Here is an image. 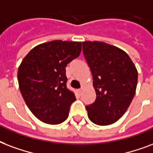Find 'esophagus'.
Wrapping results in <instances>:
<instances>
[{
    "label": "esophagus",
    "mask_w": 153,
    "mask_h": 153,
    "mask_svg": "<svg viewBox=\"0 0 153 153\" xmlns=\"http://www.w3.org/2000/svg\"><path fill=\"white\" fill-rule=\"evenodd\" d=\"M82 91H83V88H80V89L77 90L78 93H79V95H81V93H82Z\"/></svg>",
    "instance_id": "34e87169"
}]
</instances>
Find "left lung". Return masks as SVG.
<instances>
[{
  "label": "left lung",
  "instance_id": "obj_1",
  "mask_svg": "<svg viewBox=\"0 0 153 153\" xmlns=\"http://www.w3.org/2000/svg\"><path fill=\"white\" fill-rule=\"evenodd\" d=\"M83 53L91 68L97 98L86 106L98 125H109L125 114L136 93L138 73L129 56L101 41H84Z\"/></svg>",
  "mask_w": 153,
  "mask_h": 153
}]
</instances>
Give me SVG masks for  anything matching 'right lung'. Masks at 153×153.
Returning a JSON list of instances; mask_svg holds the SVG:
<instances>
[{"label":"right lung","mask_w":153,"mask_h":153,"mask_svg":"<svg viewBox=\"0 0 153 153\" xmlns=\"http://www.w3.org/2000/svg\"><path fill=\"white\" fill-rule=\"evenodd\" d=\"M81 42L56 40L38 45L19 66V88L26 105L44 123L58 125L65 120L74 93L67 88L65 68L80 54Z\"/></svg>","instance_id":"add662e5"}]
</instances>
